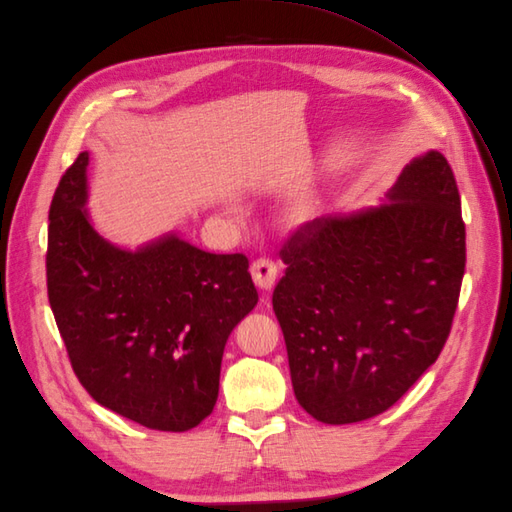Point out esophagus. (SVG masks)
I'll use <instances>...</instances> for the list:
<instances>
[{
    "mask_svg": "<svg viewBox=\"0 0 512 512\" xmlns=\"http://www.w3.org/2000/svg\"><path fill=\"white\" fill-rule=\"evenodd\" d=\"M250 275L254 279V283L262 289V291H270L275 287V281H277V275H279V268L273 260H266V258H260L256 260L252 266H250Z\"/></svg>",
    "mask_w": 512,
    "mask_h": 512,
    "instance_id": "34e87169",
    "label": "esophagus"
}]
</instances>
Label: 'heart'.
Instances as JSON below:
<instances>
[{"label":"heart","mask_w":512,"mask_h":512,"mask_svg":"<svg viewBox=\"0 0 512 512\" xmlns=\"http://www.w3.org/2000/svg\"><path fill=\"white\" fill-rule=\"evenodd\" d=\"M318 198L316 194H299L285 206V221L289 227H304L312 223L318 215Z\"/></svg>","instance_id":"heart-1"}]
</instances>
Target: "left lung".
I'll return each instance as SVG.
<instances>
[{"mask_svg": "<svg viewBox=\"0 0 512 512\" xmlns=\"http://www.w3.org/2000/svg\"><path fill=\"white\" fill-rule=\"evenodd\" d=\"M273 293L293 393L322 424L393 407L438 359L465 273V223L438 150L405 165L386 202L299 227Z\"/></svg>", "mask_w": 512, "mask_h": 512, "instance_id": "obj_1", "label": "left lung"}]
</instances>
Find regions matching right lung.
<instances>
[{
  "label": "right lung",
  "mask_w": 512,
  "mask_h": 512,
  "mask_svg": "<svg viewBox=\"0 0 512 512\" xmlns=\"http://www.w3.org/2000/svg\"><path fill=\"white\" fill-rule=\"evenodd\" d=\"M88 153L49 206L47 293L70 364L99 405L161 432L213 413L231 330L258 304L244 254H210L175 233L117 248L90 223Z\"/></svg>",
  "instance_id": "right-lung-1"
}]
</instances>
